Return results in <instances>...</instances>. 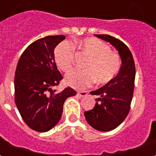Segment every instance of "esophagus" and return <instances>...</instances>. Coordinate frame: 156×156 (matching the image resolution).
<instances>
[{"label":"esophagus","mask_w":156,"mask_h":156,"mask_svg":"<svg viewBox=\"0 0 156 156\" xmlns=\"http://www.w3.org/2000/svg\"><path fill=\"white\" fill-rule=\"evenodd\" d=\"M78 97H85V96H87L88 95V93L86 91H80V92H78V94H77Z\"/></svg>","instance_id":"esophagus-1"}]
</instances>
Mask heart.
I'll list each match as a JSON object with an SVG mask.
<instances>
[{
	"mask_svg": "<svg viewBox=\"0 0 156 156\" xmlns=\"http://www.w3.org/2000/svg\"><path fill=\"white\" fill-rule=\"evenodd\" d=\"M83 52L89 57L84 64L86 70H73L65 77L66 83L74 88H83L96 82L105 84L117 75L121 66L119 55L111 51L108 44L94 37L84 38L78 42ZM74 46L69 41H62L54 51L55 62L63 72H68L73 64Z\"/></svg>",
	"mask_w": 156,
	"mask_h": 156,
	"instance_id": "1",
	"label": "heart"
}]
</instances>
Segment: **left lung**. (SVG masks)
Masks as SVG:
<instances>
[{
    "label": "left lung",
    "instance_id": "8db88e82",
    "mask_svg": "<svg viewBox=\"0 0 156 156\" xmlns=\"http://www.w3.org/2000/svg\"><path fill=\"white\" fill-rule=\"evenodd\" d=\"M108 41L119 51L122 61L119 72L102 88L90 92L98 95L93 109L84 112L88 124L99 131L115 129L127 117L133 98L135 66L131 51L119 39L109 35H94Z\"/></svg>",
    "mask_w": 156,
    "mask_h": 156
}]
</instances>
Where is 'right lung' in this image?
<instances>
[{"label":"right lung","mask_w":156,"mask_h":156,"mask_svg":"<svg viewBox=\"0 0 156 156\" xmlns=\"http://www.w3.org/2000/svg\"><path fill=\"white\" fill-rule=\"evenodd\" d=\"M65 36H48L26 48L16 69L15 103L26 124L32 129L47 132L60 120L65 100L76 95L73 88L54 89L62 74L54 59V49Z\"/></svg>","instance_id":"add662e5"}]
</instances>
